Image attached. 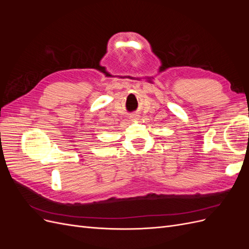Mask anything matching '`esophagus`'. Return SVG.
<instances>
[{"label":"esophagus","mask_w":249,"mask_h":249,"mask_svg":"<svg viewBox=\"0 0 249 249\" xmlns=\"http://www.w3.org/2000/svg\"><path fill=\"white\" fill-rule=\"evenodd\" d=\"M130 119H131V120H137V119H138V115H135V114H134V115H132V116L130 117Z\"/></svg>","instance_id":"obj_1"}]
</instances>
